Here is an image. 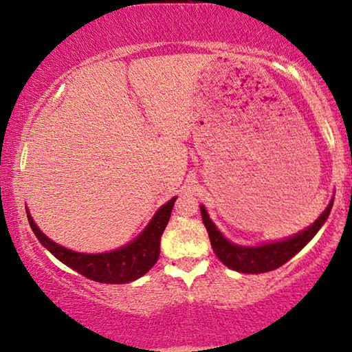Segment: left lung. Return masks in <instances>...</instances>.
<instances>
[{
    "label": "left lung",
    "mask_w": 352,
    "mask_h": 352,
    "mask_svg": "<svg viewBox=\"0 0 352 352\" xmlns=\"http://www.w3.org/2000/svg\"><path fill=\"white\" fill-rule=\"evenodd\" d=\"M331 206H333V199L330 200L329 206L322 211L319 218L309 228L301 230V232L292 235L288 239H283L280 242H267L256 245V247H243V245L229 242L219 232L213 221L210 219L204 205H200V213L205 228L208 230L211 247H213V252L219 258L221 263L226 264L229 269H232V271L242 274H263L280 267L288 259L295 256L298 252H301L311 242L312 237L319 232L322 226H324L331 211Z\"/></svg>",
    "instance_id": "8db88e82"
}]
</instances>
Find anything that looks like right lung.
Returning <instances> with one entry per match:
<instances>
[{"label":"right lung","instance_id":"right-lung-1","mask_svg":"<svg viewBox=\"0 0 352 352\" xmlns=\"http://www.w3.org/2000/svg\"><path fill=\"white\" fill-rule=\"evenodd\" d=\"M176 199L177 197H173L162 208H158L151 223L146 226V229L129 243L113 250V252L91 254L74 252V250L52 242L35 224L28 208L25 210L28 223H30V228L35 232L36 239L60 263H64L65 266H69L74 271L80 272L81 276L88 277L94 282L128 283L142 277L144 274H147L155 266L157 259L160 256L162 234L166 228L168 221H170L171 210Z\"/></svg>","mask_w":352,"mask_h":352}]
</instances>
